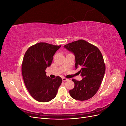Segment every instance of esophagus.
I'll return each instance as SVG.
<instances>
[{
	"label": "esophagus",
	"instance_id": "34e87169",
	"mask_svg": "<svg viewBox=\"0 0 126 126\" xmlns=\"http://www.w3.org/2000/svg\"><path fill=\"white\" fill-rule=\"evenodd\" d=\"M62 80H63V81H68V80H69V79H67V78H66L63 77V78H62Z\"/></svg>",
	"mask_w": 126,
	"mask_h": 126
}]
</instances>
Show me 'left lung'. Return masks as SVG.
I'll use <instances>...</instances> for the list:
<instances>
[{
	"mask_svg": "<svg viewBox=\"0 0 126 126\" xmlns=\"http://www.w3.org/2000/svg\"><path fill=\"white\" fill-rule=\"evenodd\" d=\"M75 56V68L79 69L82 79H72L75 87L69 90L70 96L83 101L92 98L100 86L106 66L100 51L97 47L84 40H78L64 46Z\"/></svg>",
	"mask_w": 126,
	"mask_h": 126,
	"instance_id": "obj_1",
	"label": "left lung"
}]
</instances>
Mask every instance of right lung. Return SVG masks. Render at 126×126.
I'll return each mask as SVG.
<instances>
[{
  "mask_svg": "<svg viewBox=\"0 0 126 126\" xmlns=\"http://www.w3.org/2000/svg\"><path fill=\"white\" fill-rule=\"evenodd\" d=\"M60 47L39 43L29 47L25 53L21 67L22 77L29 94L38 101L48 102L55 98L62 84L61 77L50 78L45 71Z\"/></svg>",
  "mask_w": 126,
  "mask_h": 126,
  "instance_id": "right-lung-1",
  "label": "right lung"
}]
</instances>
